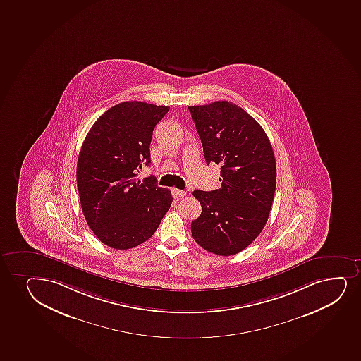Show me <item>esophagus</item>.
Masks as SVG:
<instances>
[{"label": "esophagus", "mask_w": 361, "mask_h": 361, "mask_svg": "<svg viewBox=\"0 0 361 361\" xmlns=\"http://www.w3.org/2000/svg\"><path fill=\"white\" fill-rule=\"evenodd\" d=\"M172 195H173L174 199L178 200L187 195V192L184 190H179V189H172Z\"/></svg>", "instance_id": "34e87169"}]
</instances>
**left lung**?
I'll return each mask as SVG.
<instances>
[{
  "instance_id": "1",
  "label": "left lung",
  "mask_w": 361,
  "mask_h": 361,
  "mask_svg": "<svg viewBox=\"0 0 361 361\" xmlns=\"http://www.w3.org/2000/svg\"><path fill=\"white\" fill-rule=\"evenodd\" d=\"M188 108L206 162L221 166L219 189L192 192L202 212L191 223V233L209 253H240L269 219L277 182L272 145L260 124L237 104L216 101Z\"/></svg>"
}]
</instances>
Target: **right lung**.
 Masks as SVG:
<instances>
[{
	"mask_svg": "<svg viewBox=\"0 0 361 361\" xmlns=\"http://www.w3.org/2000/svg\"><path fill=\"white\" fill-rule=\"evenodd\" d=\"M170 108L126 101L99 116L84 140L77 185L89 228L102 243L130 249L153 236L172 203L154 176L137 178L150 164L155 125Z\"/></svg>",
	"mask_w": 361,
	"mask_h": 361,
	"instance_id": "right-lung-1",
	"label": "right lung"
}]
</instances>
